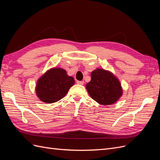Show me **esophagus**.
Segmentation results:
<instances>
[{"label": "esophagus", "instance_id": "obj_1", "mask_svg": "<svg viewBox=\"0 0 160 160\" xmlns=\"http://www.w3.org/2000/svg\"><path fill=\"white\" fill-rule=\"evenodd\" d=\"M76 83L78 84H80V85H83L84 83V81H77Z\"/></svg>", "mask_w": 160, "mask_h": 160}]
</instances>
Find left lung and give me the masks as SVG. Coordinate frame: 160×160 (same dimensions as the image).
Instances as JSON below:
<instances>
[{
  "instance_id": "left-lung-1",
  "label": "left lung",
  "mask_w": 160,
  "mask_h": 160,
  "mask_svg": "<svg viewBox=\"0 0 160 160\" xmlns=\"http://www.w3.org/2000/svg\"><path fill=\"white\" fill-rule=\"evenodd\" d=\"M91 77L86 90L92 98L100 104H113L122 96L120 82L110 72L97 68L91 73Z\"/></svg>"
}]
</instances>
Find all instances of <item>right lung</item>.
<instances>
[{"label":"right lung","mask_w":160,"mask_h":160,"mask_svg":"<svg viewBox=\"0 0 160 160\" xmlns=\"http://www.w3.org/2000/svg\"><path fill=\"white\" fill-rule=\"evenodd\" d=\"M74 80L62 68L48 70L38 80L36 92L39 99L47 104L58 102L65 96Z\"/></svg>","instance_id":"add662e5"}]
</instances>
